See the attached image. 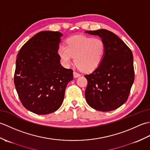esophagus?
Here are the masks:
<instances>
[{"label":"esophagus","instance_id":"esophagus-1","mask_svg":"<svg viewBox=\"0 0 150 150\" xmlns=\"http://www.w3.org/2000/svg\"><path fill=\"white\" fill-rule=\"evenodd\" d=\"M73 76H74L75 78H77V77H80L81 74H79V73L74 71V72H73Z\"/></svg>","mask_w":150,"mask_h":150}]
</instances>
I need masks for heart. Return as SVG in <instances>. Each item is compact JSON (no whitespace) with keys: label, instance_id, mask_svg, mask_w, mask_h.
Segmentation results:
<instances>
[{"label":"heart","instance_id":"obj_1","mask_svg":"<svg viewBox=\"0 0 150 150\" xmlns=\"http://www.w3.org/2000/svg\"><path fill=\"white\" fill-rule=\"evenodd\" d=\"M106 44L100 38L75 35L66 40V46L60 45L58 54L65 66H69L74 56L79 68L92 71L98 67L106 53Z\"/></svg>","mask_w":150,"mask_h":150}]
</instances>
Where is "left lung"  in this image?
<instances>
[{
  "label": "left lung",
  "mask_w": 150,
  "mask_h": 150,
  "mask_svg": "<svg viewBox=\"0 0 150 150\" xmlns=\"http://www.w3.org/2000/svg\"><path fill=\"white\" fill-rule=\"evenodd\" d=\"M85 33L98 36L104 41L106 47L100 64L90 74L84 75L88 80L86 100L96 110H115L128 100L134 82L132 52L110 31L100 29Z\"/></svg>",
  "instance_id": "8db88e82"
}]
</instances>
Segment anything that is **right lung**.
Listing matches in <instances>:
<instances>
[{"label": "right lung", "instance_id": "right-lung-1", "mask_svg": "<svg viewBox=\"0 0 150 150\" xmlns=\"http://www.w3.org/2000/svg\"><path fill=\"white\" fill-rule=\"evenodd\" d=\"M62 34L44 31L27 41L17 56L14 82L23 106L47 115L61 106L73 70L60 64L58 49Z\"/></svg>", "mask_w": 150, "mask_h": 150}]
</instances>
